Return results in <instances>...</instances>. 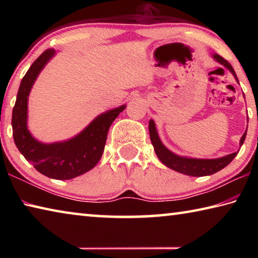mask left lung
I'll return each mask as SVG.
<instances>
[{"instance_id": "8db88e82", "label": "left lung", "mask_w": 258, "mask_h": 258, "mask_svg": "<svg viewBox=\"0 0 258 258\" xmlns=\"http://www.w3.org/2000/svg\"><path fill=\"white\" fill-rule=\"evenodd\" d=\"M213 58L215 59L217 62L223 64L225 68H228L229 71L233 74V76L238 82V78L234 73V69L228 62V61L218 54H213ZM149 134H150L151 143L152 146H154V149L156 151V155L161 163L167 166V167L174 169V171L185 174V175H189V176L212 175V174L221 171L222 168H224L225 166H228L231 161L233 160L234 157L238 155V151H235L233 154H230L228 156L221 157V158H216V159H197V158H187V157L177 156L175 154H173L172 151H169L167 148L161 143L160 139L158 137V133H157L155 121L152 119H150L149 121ZM246 134H247V131L243 133L241 140H240V146H242L244 139H246Z\"/></svg>"}]
</instances>
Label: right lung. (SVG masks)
Segmentation results:
<instances>
[{
    "label": "right lung",
    "mask_w": 258,
    "mask_h": 258,
    "mask_svg": "<svg viewBox=\"0 0 258 258\" xmlns=\"http://www.w3.org/2000/svg\"><path fill=\"white\" fill-rule=\"evenodd\" d=\"M54 53L52 49L43 52L21 80L12 110V131L17 148L36 171L54 180H71L89 172L98 164L109 127L126 106L101 113L80 134L67 141L42 143L34 139L27 128L28 95L38 74Z\"/></svg>",
    "instance_id": "obj_1"
}]
</instances>
